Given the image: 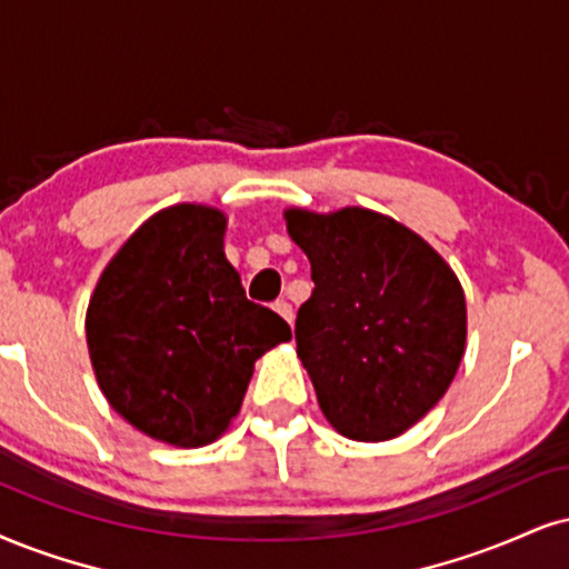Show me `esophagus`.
<instances>
[{
  "label": "esophagus",
  "instance_id": "obj_1",
  "mask_svg": "<svg viewBox=\"0 0 569 569\" xmlns=\"http://www.w3.org/2000/svg\"><path fill=\"white\" fill-rule=\"evenodd\" d=\"M273 311H277L287 325H292V306L287 303V300H277V303H273Z\"/></svg>",
  "mask_w": 569,
  "mask_h": 569
}]
</instances>
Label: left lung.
<instances>
[{
	"label": "left lung",
	"instance_id": "left-lung-1",
	"mask_svg": "<svg viewBox=\"0 0 569 569\" xmlns=\"http://www.w3.org/2000/svg\"><path fill=\"white\" fill-rule=\"evenodd\" d=\"M284 216L311 261L296 340L321 411L350 440L396 438L446 396L465 356L459 279L422 237L375 210Z\"/></svg>",
	"mask_w": 569,
	"mask_h": 569
}]
</instances>
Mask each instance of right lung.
I'll use <instances>...</instances> for the list:
<instances>
[{"label":"right lung","instance_id":"1","mask_svg":"<svg viewBox=\"0 0 569 569\" xmlns=\"http://www.w3.org/2000/svg\"><path fill=\"white\" fill-rule=\"evenodd\" d=\"M223 229L213 208L160 210L108 263L87 311L104 398L137 430L181 448L219 438L252 363L292 338L279 313L244 298Z\"/></svg>","mask_w":569,"mask_h":569}]
</instances>
